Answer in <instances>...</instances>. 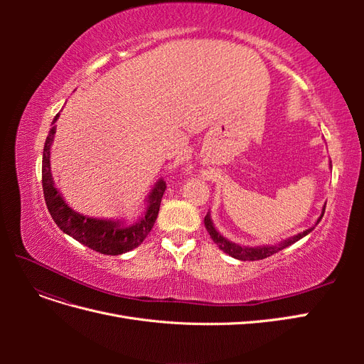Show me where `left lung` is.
Returning <instances> with one entry per match:
<instances>
[{
	"mask_svg": "<svg viewBox=\"0 0 364 364\" xmlns=\"http://www.w3.org/2000/svg\"><path fill=\"white\" fill-rule=\"evenodd\" d=\"M326 205V203H325ZM325 214V206L322 208V214L321 217L317 218V222L314 226L305 229L304 232H299L296 234L293 237H289L285 238L282 241H279V243L277 245H262V246H241L238 243H234V241H230L228 238H225L222 234L218 232V230L215 229L214 223H213V218H211V214H206L205 217V226H206V230L209 232V235H211L214 243L218 246L220 250H223L225 253H228L229 257H232L235 259H240V261H257V259H264L267 258L270 255H273V253H277L285 247H289L291 245H294L296 241H299L301 238H304L305 235H308L311 232V230L317 226V223L321 222L322 217Z\"/></svg>",
	"mask_w": 364,
	"mask_h": 364,
	"instance_id": "obj_1",
	"label": "left lung"
}]
</instances>
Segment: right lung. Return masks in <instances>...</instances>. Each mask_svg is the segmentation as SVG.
<instances>
[{"mask_svg":"<svg viewBox=\"0 0 364 364\" xmlns=\"http://www.w3.org/2000/svg\"><path fill=\"white\" fill-rule=\"evenodd\" d=\"M58 118L59 114L53 119L42 156L43 197H46V203L53 220L65 234L95 252L105 253V255H119V253H126L138 247L156 222L161 199L165 188H167L165 182L159 179L153 186L144 203V214L135 223H126L124 220L118 218L87 217L74 211L56 188L51 174L50 150L54 141V134H56V124L54 123H56Z\"/></svg>","mask_w":364,"mask_h":364,"instance_id":"1","label":"right lung"}]
</instances>
